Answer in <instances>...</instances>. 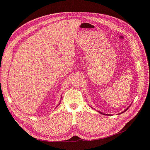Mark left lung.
I'll list each match as a JSON object with an SVG mask.
<instances>
[{"mask_svg":"<svg viewBox=\"0 0 150 150\" xmlns=\"http://www.w3.org/2000/svg\"><path fill=\"white\" fill-rule=\"evenodd\" d=\"M130 106H131V105H129V106H128V107L127 109H126L125 110V111H123V112H122L119 113V114H122V113H123V112H125L126 111H127V110L128 109V108L130 107ZM91 108H92V107H91ZM98 111V112H99V113H100V114H103V115H110V114H105V113H103V112H100V111Z\"/></svg>","mask_w":150,"mask_h":150,"instance_id":"8db88e82","label":"left lung"}]
</instances>
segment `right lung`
I'll return each mask as SVG.
<instances>
[{"mask_svg":"<svg viewBox=\"0 0 150 150\" xmlns=\"http://www.w3.org/2000/svg\"><path fill=\"white\" fill-rule=\"evenodd\" d=\"M61 98H62V97H61ZM60 102H61V101H60ZM60 102H59V104H58V105H60ZM58 106H57V107H58ZM57 107H56V108H57Z\"/></svg>","mask_w":150,"mask_h":150,"instance_id":"1","label":"right lung"}]
</instances>
